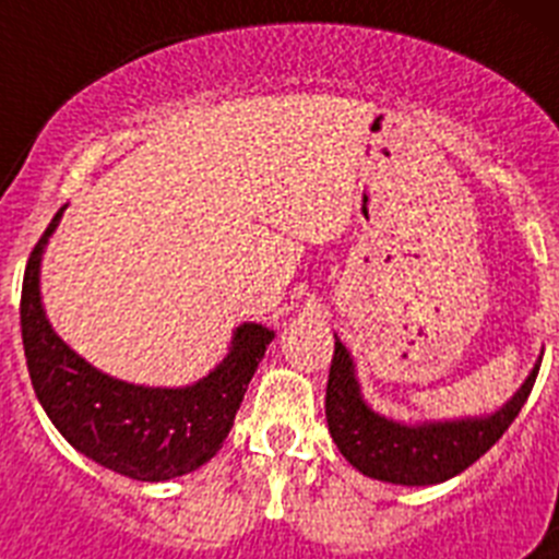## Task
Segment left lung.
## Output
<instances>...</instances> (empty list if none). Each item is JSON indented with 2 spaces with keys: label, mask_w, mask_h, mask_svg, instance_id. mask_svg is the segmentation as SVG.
Here are the masks:
<instances>
[{
  "label": "left lung",
  "mask_w": 559,
  "mask_h": 559,
  "mask_svg": "<svg viewBox=\"0 0 559 559\" xmlns=\"http://www.w3.org/2000/svg\"><path fill=\"white\" fill-rule=\"evenodd\" d=\"M540 360L543 355L526 374L521 389L496 412L462 419L403 423V419L378 414L364 400L353 355L335 335L328 397H324L330 437L338 445L341 456L364 476L403 484V487L442 484L467 471L512 426V419L518 417L535 386Z\"/></svg>",
  "instance_id": "left-lung-1"
}]
</instances>
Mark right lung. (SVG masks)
I'll return each mask as SVG.
<instances>
[{
	"mask_svg": "<svg viewBox=\"0 0 559 559\" xmlns=\"http://www.w3.org/2000/svg\"><path fill=\"white\" fill-rule=\"evenodd\" d=\"M63 210L49 221L24 269L22 341L27 372L52 426L69 445L133 481L199 471L221 451L274 330L235 328L229 353L190 386H142L92 367L52 330L41 302V260Z\"/></svg>",
	"mask_w": 559,
	"mask_h": 559,
	"instance_id": "obj_1",
	"label": "right lung"
}]
</instances>
